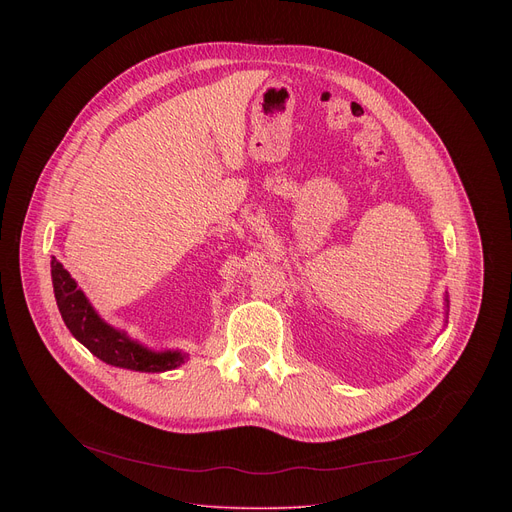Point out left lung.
Wrapping results in <instances>:
<instances>
[{"label":"left lung","instance_id":"1","mask_svg":"<svg viewBox=\"0 0 512 512\" xmlns=\"http://www.w3.org/2000/svg\"><path fill=\"white\" fill-rule=\"evenodd\" d=\"M444 307H446V324H448V307H450V301H448V292L444 294Z\"/></svg>","mask_w":512,"mask_h":512}]
</instances>
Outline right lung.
Masks as SVG:
<instances>
[{
	"mask_svg": "<svg viewBox=\"0 0 512 512\" xmlns=\"http://www.w3.org/2000/svg\"><path fill=\"white\" fill-rule=\"evenodd\" d=\"M51 284L66 328L103 363L130 371L161 373L188 361V353L184 351L174 348L153 351L143 342L130 338L124 330L107 324L56 257L51 259Z\"/></svg>",
	"mask_w": 512,
	"mask_h": 512,
	"instance_id": "right-lung-1",
	"label": "right lung"
}]
</instances>
